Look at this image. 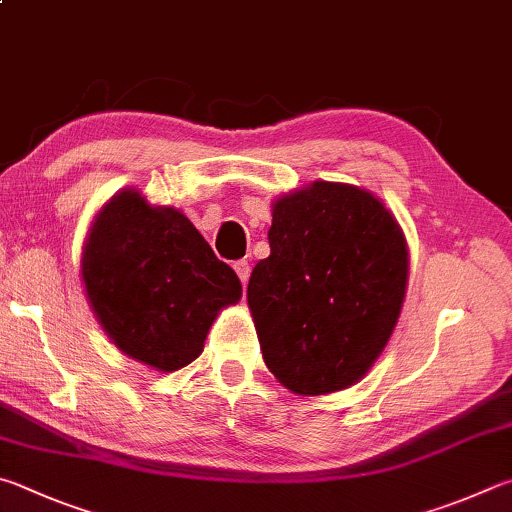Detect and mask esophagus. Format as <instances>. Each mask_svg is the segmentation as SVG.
Here are the masks:
<instances>
[{"mask_svg": "<svg viewBox=\"0 0 512 512\" xmlns=\"http://www.w3.org/2000/svg\"><path fill=\"white\" fill-rule=\"evenodd\" d=\"M235 273L239 275V280H241V284H246L248 282V277H250V264L246 262V259H239V262H235Z\"/></svg>", "mask_w": 512, "mask_h": 512, "instance_id": "1", "label": "esophagus"}]
</instances>
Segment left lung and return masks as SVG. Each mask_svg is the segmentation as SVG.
<instances>
[{"mask_svg":"<svg viewBox=\"0 0 512 512\" xmlns=\"http://www.w3.org/2000/svg\"><path fill=\"white\" fill-rule=\"evenodd\" d=\"M268 244L248 282L266 367L300 396L356 385L392 338L407 291L394 212L358 185L313 181L273 201Z\"/></svg>","mask_w":512,"mask_h":512,"instance_id":"left-lung-1","label":"left lung"}]
</instances>
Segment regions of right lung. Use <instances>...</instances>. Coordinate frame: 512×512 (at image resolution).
I'll use <instances>...</instances> for the list:
<instances>
[{
	"label": "right lung",
	"instance_id": "obj_1",
	"mask_svg": "<svg viewBox=\"0 0 512 512\" xmlns=\"http://www.w3.org/2000/svg\"><path fill=\"white\" fill-rule=\"evenodd\" d=\"M80 277L116 349L165 374L197 360L219 311L241 300L237 273L192 221L136 188L116 192L91 221Z\"/></svg>",
	"mask_w": 512,
	"mask_h": 512
}]
</instances>
